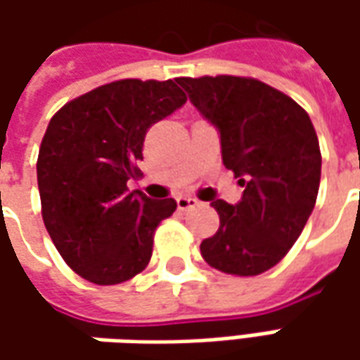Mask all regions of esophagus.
I'll use <instances>...</instances> for the list:
<instances>
[{
  "mask_svg": "<svg viewBox=\"0 0 360 360\" xmlns=\"http://www.w3.org/2000/svg\"><path fill=\"white\" fill-rule=\"evenodd\" d=\"M176 204H178V208H180V210H188V208L198 206L200 200H198V198H194V196H178V198H176Z\"/></svg>",
  "mask_w": 360,
  "mask_h": 360,
  "instance_id": "esophagus-1",
  "label": "esophagus"
}]
</instances>
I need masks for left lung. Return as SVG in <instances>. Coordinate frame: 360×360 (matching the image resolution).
Masks as SVG:
<instances>
[{"label":"left lung","mask_w":360,"mask_h":360,"mask_svg":"<svg viewBox=\"0 0 360 360\" xmlns=\"http://www.w3.org/2000/svg\"><path fill=\"white\" fill-rule=\"evenodd\" d=\"M220 134L222 162L244 188L238 204L212 200L220 216L202 240L204 260L236 276L272 269L297 242L321 184V148L309 114L255 77H178Z\"/></svg>","instance_id":"1"}]
</instances>
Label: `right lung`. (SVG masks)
Here are the masks:
<instances>
[{"label":"right lung","mask_w":360,"mask_h":360,"mask_svg":"<svg viewBox=\"0 0 360 360\" xmlns=\"http://www.w3.org/2000/svg\"><path fill=\"white\" fill-rule=\"evenodd\" d=\"M186 104L176 79H120L68 102L49 120L37 156L41 216L68 266L120 284L148 266L154 230L176 210L128 190L152 124Z\"/></svg>","instance_id":"obj_1"}]
</instances>
